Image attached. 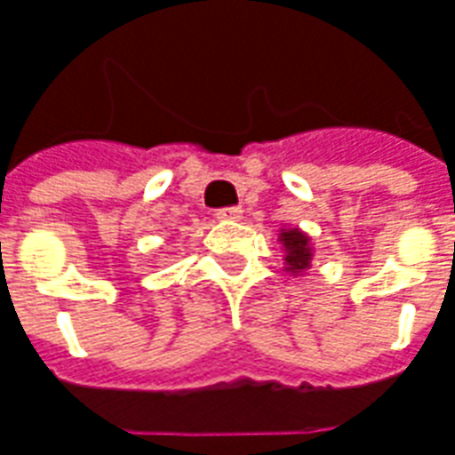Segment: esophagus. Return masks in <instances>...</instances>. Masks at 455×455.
Segmentation results:
<instances>
[{"mask_svg":"<svg viewBox=\"0 0 455 455\" xmlns=\"http://www.w3.org/2000/svg\"><path fill=\"white\" fill-rule=\"evenodd\" d=\"M241 206H227V209H219L217 212V219L219 221H236V219H241Z\"/></svg>","mask_w":455,"mask_h":455,"instance_id":"34e87169","label":"esophagus"}]
</instances>
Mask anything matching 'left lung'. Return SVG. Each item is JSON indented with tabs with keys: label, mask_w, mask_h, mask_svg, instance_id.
<instances>
[{
	"label": "left lung",
	"mask_w": 455,
	"mask_h": 455,
	"mask_svg": "<svg viewBox=\"0 0 455 455\" xmlns=\"http://www.w3.org/2000/svg\"><path fill=\"white\" fill-rule=\"evenodd\" d=\"M278 243L283 249V271L291 275H305V271L313 266V238L298 227H283L278 234Z\"/></svg>",
	"instance_id": "1"
}]
</instances>
